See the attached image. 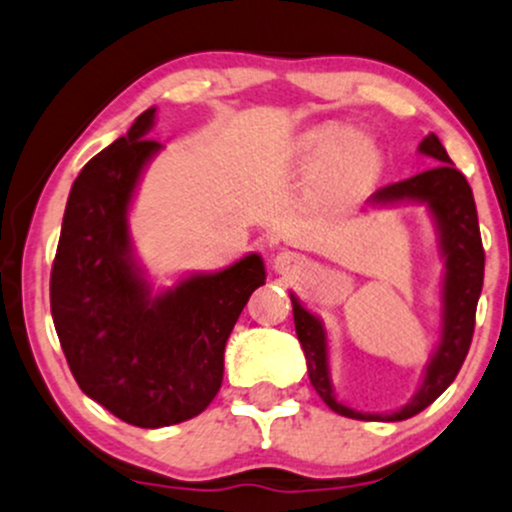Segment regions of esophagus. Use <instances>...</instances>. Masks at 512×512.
I'll list each match as a JSON object with an SVG mask.
<instances>
[{
    "mask_svg": "<svg viewBox=\"0 0 512 512\" xmlns=\"http://www.w3.org/2000/svg\"><path fill=\"white\" fill-rule=\"evenodd\" d=\"M307 266L305 256L295 254V251H280V254L273 256V268L283 276H293V273H300L302 268Z\"/></svg>",
    "mask_w": 512,
    "mask_h": 512,
    "instance_id": "1",
    "label": "esophagus"
}]
</instances>
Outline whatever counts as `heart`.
<instances>
[{"mask_svg":"<svg viewBox=\"0 0 512 512\" xmlns=\"http://www.w3.org/2000/svg\"><path fill=\"white\" fill-rule=\"evenodd\" d=\"M307 161L315 173H332L339 190H359L381 170V153L359 141L354 129L342 124L320 126L307 139Z\"/></svg>","mask_w":512,"mask_h":512,"instance_id":"heart-1","label":"heart"}]
</instances>
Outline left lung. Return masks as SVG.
Segmentation results:
<instances>
[{"label": "left lung", "mask_w": 512, "mask_h": 512, "mask_svg": "<svg viewBox=\"0 0 512 512\" xmlns=\"http://www.w3.org/2000/svg\"><path fill=\"white\" fill-rule=\"evenodd\" d=\"M420 153L434 158V166L425 173L412 175L408 180L386 185L371 195V205H395V202H425L430 207L434 227H437L439 251L444 258V280H442V339H439L437 351L432 354L430 364L425 368L422 386L410 398L408 405L390 415H373V412H359L346 408L337 400L329 378V356H327V332L320 317L307 312L295 295L293 317L295 332L302 344L307 359V373L310 383L315 386L317 395L334 412L344 417L366 422H398L408 420L432 405L449 383L454 381L469 354L471 337H474L476 324V305L478 295L483 288V254L481 232H478V214L474 192L454 168L452 158L444 151L442 141L430 134L422 139Z\"/></svg>", "instance_id": "obj_1"}]
</instances>
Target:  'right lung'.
I'll return each instance as SVG.
<instances>
[{"instance_id":"1","label":"right lung","mask_w":512,"mask_h":512,"mask_svg":"<svg viewBox=\"0 0 512 512\" xmlns=\"http://www.w3.org/2000/svg\"><path fill=\"white\" fill-rule=\"evenodd\" d=\"M156 107L97 153L70 190L51 271L53 324L87 398L129 425H178L219 393L224 346L266 280L258 254L153 295L131 249L129 205L161 144Z\"/></svg>"}]
</instances>
